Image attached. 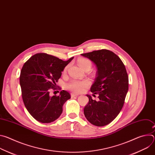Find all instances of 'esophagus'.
Returning a JSON list of instances; mask_svg holds the SVG:
<instances>
[{
	"instance_id": "esophagus-1",
	"label": "esophagus",
	"mask_w": 155,
	"mask_h": 155,
	"mask_svg": "<svg viewBox=\"0 0 155 155\" xmlns=\"http://www.w3.org/2000/svg\"><path fill=\"white\" fill-rule=\"evenodd\" d=\"M78 96V94H75V93H71V97H75V96Z\"/></svg>"
}]
</instances>
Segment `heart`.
<instances>
[{
  "instance_id": "1",
  "label": "heart",
  "mask_w": 155,
  "mask_h": 155,
  "mask_svg": "<svg viewBox=\"0 0 155 155\" xmlns=\"http://www.w3.org/2000/svg\"><path fill=\"white\" fill-rule=\"evenodd\" d=\"M78 64L80 67L83 69H85L86 68H91V62L86 58H80L78 60ZM66 67L65 70L67 69ZM90 81L88 80H72L67 84V87L69 90H71L74 92L79 93L82 91L86 87H87L90 84Z\"/></svg>"
}]
</instances>
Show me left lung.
I'll return each mask as SVG.
<instances>
[{
  "label": "left lung",
  "mask_w": 155,
  "mask_h": 155,
  "mask_svg": "<svg viewBox=\"0 0 155 155\" xmlns=\"http://www.w3.org/2000/svg\"><path fill=\"white\" fill-rule=\"evenodd\" d=\"M97 68V76L91 91L99 101L86 96L89 102L84 108L86 118L92 124L104 126L111 123L122 109L128 91V75L121 59L114 52L102 49L81 54ZM94 95V94H93Z\"/></svg>",
  "instance_id": "obj_1"
}]
</instances>
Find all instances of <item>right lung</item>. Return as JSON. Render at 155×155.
Instances as JSON below:
<instances>
[{
    "label": "right lung",
    "mask_w": 155,
    "mask_h": 155,
    "mask_svg": "<svg viewBox=\"0 0 155 155\" xmlns=\"http://www.w3.org/2000/svg\"><path fill=\"white\" fill-rule=\"evenodd\" d=\"M73 59L64 61L41 53L31 56L23 65L19 77L22 97L28 111L37 121L49 123L61 115L62 106L71 95L62 90L59 96L51 97L50 90L56 89L61 72Z\"/></svg>",
    "instance_id": "right-lung-1"
}]
</instances>
